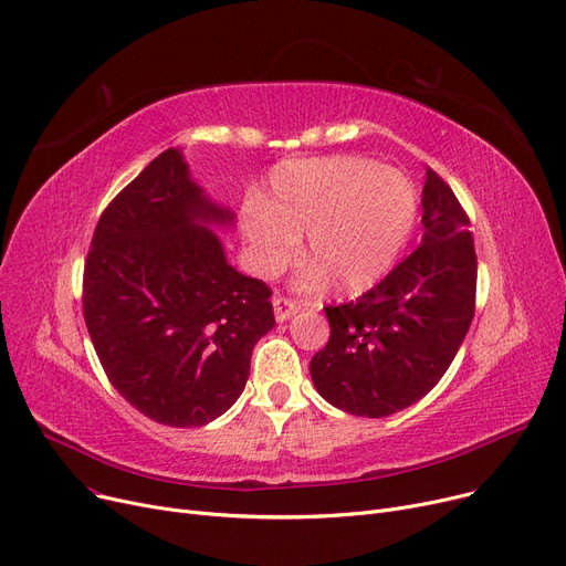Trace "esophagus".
Returning a JSON list of instances; mask_svg holds the SVG:
<instances>
[{"label": "esophagus", "mask_w": 566, "mask_h": 566, "mask_svg": "<svg viewBox=\"0 0 566 566\" xmlns=\"http://www.w3.org/2000/svg\"><path fill=\"white\" fill-rule=\"evenodd\" d=\"M294 313H297V302L281 297V294H279V297H274V315H276L279 322L290 319Z\"/></svg>", "instance_id": "esophagus-1"}]
</instances>
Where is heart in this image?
Wrapping results in <instances>:
<instances>
[{
    "label": "heart",
    "mask_w": 566,
    "mask_h": 566,
    "mask_svg": "<svg viewBox=\"0 0 566 566\" xmlns=\"http://www.w3.org/2000/svg\"><path fill=\"white\" fill-rule=\"evenodd\" d=\"M419 196L408 175L361 156L285 160L269 193L241 219L260 274L272 276L300 253L306 232V290L332 281L345 294L378 285L400 258L417 223Z\"/></svg>",
    "instance_id": "1"
}]
</instances>
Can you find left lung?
<instances>
[{
	"label": "left lung",
	"mask_w": 566,
	"mask_h": 566,
	"mask_svg": "<svg viewBox=\"0 0 566 566\" xmlns=\"http://www.w3.org/2000/svg\"><path fill=\"white\" fill-rule=\"evenodd\" d=\"M423 237L357 302L327 306L332 336L311 359L317 394L334 408L380 419L433 389L470 329L476 255L470 219L444 179L426 168Z\"/></svg>",
	"instance_id": "8db88e82"
}]
</instances>
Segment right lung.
<instances>
[{"label": "right lung", "mask_w": 566, "mask_h": 566, "mask_svg": "<svg viewBox=\"0 0 566 566\" xmlns=\"http://www.w3.org/2000/svg\"><path fill=\"white\" fill-rule=\"evenodd\" d=\"M181 149H166L107 205L85 264L83 313L111 385L151 421L205 426L234 406L255 343L276 325L269 287L228 264Z\"/></svg>", "instance_id": "1"}]
</instances>
